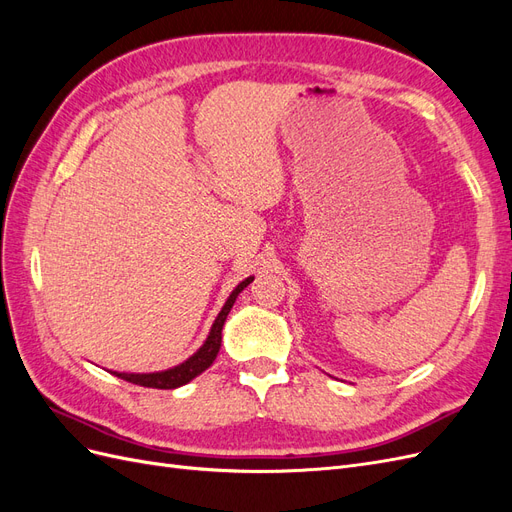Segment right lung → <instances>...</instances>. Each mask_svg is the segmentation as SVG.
I'll return each instance as SVG.
<instances>
[{"label": "right lung", "instance_id": "1", "mask_svg": "<svg viewBox=\"0 0 512 512\" xmlns=\"http://www.w3.org/2000/svg\"><path fill=\"white\" fill-rule=\"evenodd\" d=\"M252 280H254V277H247V280H243L235 290L230 292V297L224 303L222 312L218 314V318H215V322H213V327H211V331L205 339V344L200 346L188 361H183L181 365L170 367L166 371H156V374H121V371H113V374L121 380H126V382H132V384H138V386H147V389H177V386L188 384L190 380H194L196 376L203 374L207 367H211V363L215 361V356H218V352H220L222 329H224L228 312L232 309V305H235L239 292L243 288H247V284H250Z\"/></svg>", "mask_w": 512, "mask_h": 512}]
</instances>
